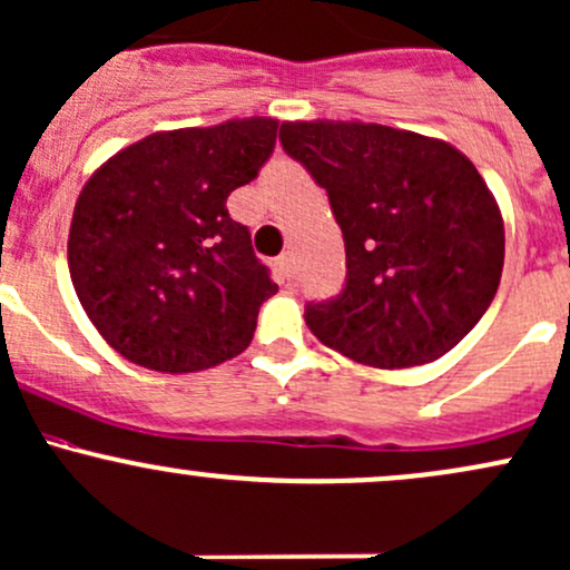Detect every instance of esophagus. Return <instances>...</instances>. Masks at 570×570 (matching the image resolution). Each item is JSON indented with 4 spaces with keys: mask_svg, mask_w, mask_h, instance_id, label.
Masks as SVG:
<instances>
[{
    "mask_svg": "<svg viewBox=\"0 0 570 570\" xmlns=\"http://www.w3.org/2000/svg\"><path fill=\"white\" fill-rule=\"evenodd\" d=\"M275 265H278V273L284 275L286 281L295 278V254H292V252L281 254V256H278V262H275Z\"/></svg>",
    "mask_w": 570,
    "mask_h": 570,
    "instance_id": "34e87169",
    "label": "esophagus"
}]
</instances>
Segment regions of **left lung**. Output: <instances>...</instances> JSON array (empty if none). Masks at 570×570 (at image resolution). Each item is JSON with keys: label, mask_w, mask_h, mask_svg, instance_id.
Returning <instances> with one entry per match:
<instances>
[{"label": "left lung", "mask_w": 570, "mask_h": 570, "mask_svg": "<svg viewBox=\"0 0 570 570\" xmlns=\"http://www.w3.org/2000/svg\"><path fill=\"white\" fill-rule=\"evenodd\" d=\"M346 246L341 295L305 305L324 346L371 367L438 360L471 333L503 273V218L449 142L360 121L281 124Z\"/></svg>", "instance_id": "obj_1"}]
</instances>
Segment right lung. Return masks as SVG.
<instances>
[{
    "instance_id": "1",
    "label": "right lung",
    "mask_w": 570,
    "mask_h": 570,
    "mask_svg": "<svg viewBox=\"0 0 570 570\" xmlns=\"http://www.w3.org/2000/svg\"><path fill=\"white\" fill-rule=\"evenodd\" d=\"M275 118L154 132L91 175L67 240L72 286L129 362L194 373L252 343L278 292L227 197L271 159Z\"/></svg>"
}]
</instances>
